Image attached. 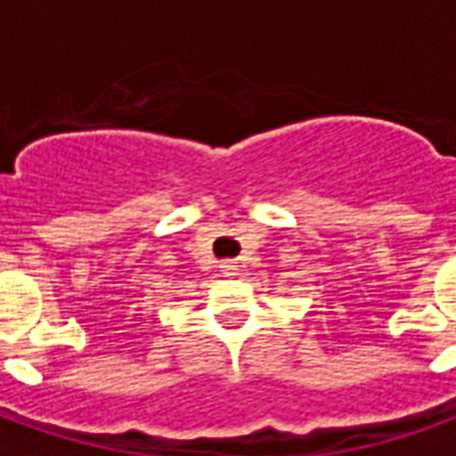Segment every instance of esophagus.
Returning a JSON list of instances; mask_svg holds the SVG:
<instances>
[{
    "label": "esophagus",
    "instance_id": "34e87169",
    "mask_svg": "<svg viewBox=\"0 0 456 456\" xmlns=\"http://www.w3.org/2000/svg\"><path fill=\"white\" fill-rule=\"evenodd\" d=\"M219 268H222L224 276H237V264H234V261H222Z\"/></svg>",
    "mask_w": 456,
    "mask_h": 456
}]
</instances>
